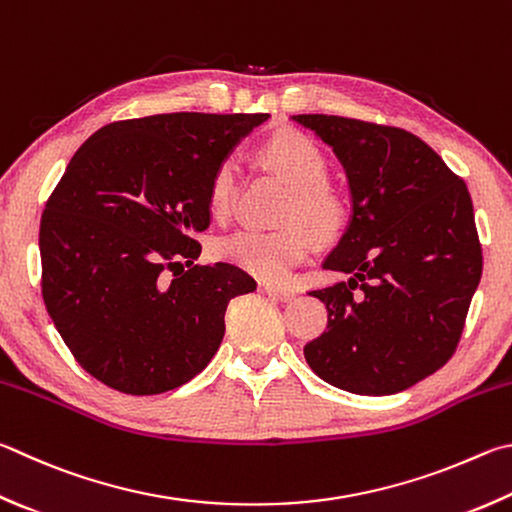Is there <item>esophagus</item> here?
<instances>
[{"instance_id": "1", "label": "esophagus", "mask_w": 512, "mask_h": 512, "mask_svg": "<svg viewBox=\"0 0 512 512\" xmlns=\"http://www.w3.org/2000/svg\"><path fill=\"white\" fill-rule=\"evenodd\" d=\"M259 291L268 297H273V300H280V302H291L297 295L295 291H291V288H282V286H273V284H259Z\"/></svg>"}]
</instances>
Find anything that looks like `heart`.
Returning <instances> with one entry per match:
<instances>
[{"label":"heart","instance_id":"heart-1","mask_svg":"<svg viewBox=\"0 0 512 512\" xmlns=\"http://www.w3.org/2000/svg\"><path fill=\"white\" fill-rule=\"evenodd\" d=\"M259 159L291 185L284 203L280 228H239L217 244V255L264 282H282L293 266L304 262L311 250V233L320 241H333L349 224V203L329 176V156L311 136L282 132L262 145ZM237 163L224 159L210 176L208 208L226 217L235 203Z\"/></svg>","mask_w":512,"mask_h":512}]
</instances>
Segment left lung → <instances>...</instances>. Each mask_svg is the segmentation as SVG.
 I'll return each mask as SVG.
<instances>
[{
  "label": "left lung",
  "mask_w": 512,
  "mask_h": 512,
  "mask_svg": "<svg viewBox=\"0 0 512 512\" xmlns=\"http://www.w3.org/2000/svg\"><path fill=\"white\" fill-rule=\"evenodd\" d=\"M293 120L333 147L353 199L349 228L322 264L349 280L311 291L329 320L304 358L345 392H403L452 358L466 327L483 266L470 192L401 127L324 114Z\"/></svg>",
  "instance_id": "obj_1"
}]
</instances>
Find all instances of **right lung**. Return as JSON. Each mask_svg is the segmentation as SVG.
Segmentation results:
<instances>
[{"mask_svg": "<svg viewBox=\"0 0 512 512\" xmlns=\"http://www.w3.org/2000/svg\"><path fill=\"white\" fill-rule=\"evenodd\" d=\"M266 118L118 120L73 154L42 212V297L64 345L100 383L163 394L217 353L228 302L257 282L230 262L194 264V237L210 226L215 167Z\"/></svg>", "mask_w": 512, "mask_h": 512, "instance_id": "1", "label": "right lung"}]
</instances>
